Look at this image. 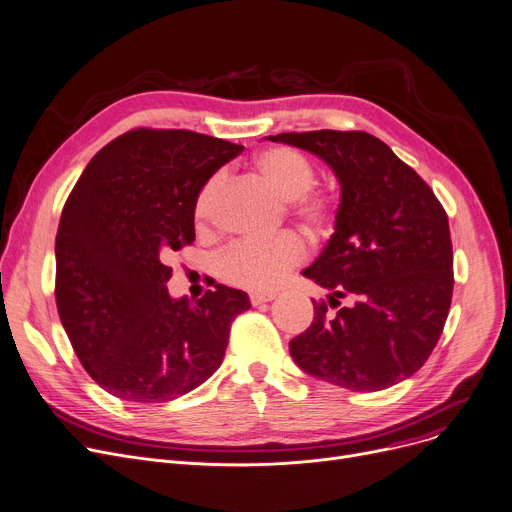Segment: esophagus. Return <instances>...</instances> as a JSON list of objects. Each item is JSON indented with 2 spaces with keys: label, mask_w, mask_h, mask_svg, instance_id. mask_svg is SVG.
I'll return each instance as SVG.
<instances>
[{
  "label": "esophagus",
  "mask_w": 512,
  "mask_h": 512,
  "mask_svg": "<svg viewBox=\"0 0 512 512\" xmlns=\"http://www.w3.org/2000/svg\"><path fill=\"white\" fill-rule=\"evenodd\" d=\"M271 300H275V294H258V291H254V294H250L252 306H260V304L271 302Z\"/></svg>",
  "instance_id": "1"
}]
</instances>
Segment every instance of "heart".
<instances>
[{
    "mask_svg": "<svg viewBox=\"0 0 512 512\" xmlns=\"http://www.w3.org/2000/svg\"><path fill=\"white\" fill-rule=\"evenodd\" d=\"M256 181L269 187L277 198L289 202V212L312 233H325L335 216V202L323 191H314L316 168L294 148H269L250 162ZM221 181L210 179L198 193L193 218L204 227L210 218ZM306 256L304 241L296 233H281L269 241H239L218 258V275L243 289L266 291L277 287L283 277Z\"/></svg>",
    "mask_w": 512,
    "mask_h": 512,
    "instance_id": "obj_1",
    "label": "heart"
}]
</instances>
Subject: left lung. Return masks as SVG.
<instances>
[{
  "label": "left lung",
  "mask_w": 512,
  "mask_h": 512,
  "mask_svg": "<svg viewBox=\"0 0 512 512\" xmlns=\"http://www.w3.org/2000/svg\"><path fill=\"white\" fill-rule=\"evenodd\" d=\"M325 160L342 185L335 233L304 277L353 304L289 342L298 367L352 392H379L415 375L440 339L452 302L448 216L431 187L364 131L279 133Z\"/></svg>",
  "instance_id": "8db88e82"
}]
</instances>
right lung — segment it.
<instances>
[{"label":"right lung","instance_id":"right-lung-1","mask_svg":"<svg viewBox=\"0 0 512 512\" xmlns=\"http://www.w3.org/2000/svg\"><path fill=\"white\" fill-rule=\"evenodd\" d=\"M243 145L185 129H135L97 152L64 204L56 304L75 354L108 394L158 404L221 367L246 291L170 298L166 264L196 239L193 206Z\"/></svg>","mask_w":512,"mask_h":512}]
</instances>
